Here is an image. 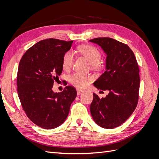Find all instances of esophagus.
Wrapping results in <instances>:
<instances>
[{
	"mask_svg": "<svg viewBox=\"0 0 159 159\" xmlns=\"http://www.w3.org/2000/svg\"><path fill=\"white\" fill-rule=\"evenodd\" d=\"M84 91V90L82 89H77V94L78 95H80L81 93H82Z\"/></svg>",
	"mask_w": 159,
	"mask_h": 159,
	"instance_id": "esophagus-1",
	"label": "esophagus"
}]
</instances>
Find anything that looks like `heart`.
Listing matches in <instances>:
<instances>
[{
    "label": "heart",
    "mask_w": 159,
    "mask_h": 159,
    "mask_svg": "<svg viewBox=\"0 0 159 159\" xmlns=\"http://www.w3.org/2000/svg\"><path fill=\"white\" fill-rule=\"evenodd\" d=\"M78 52L81 55L84 56L89 61L91 67L96 68L99 65V62L102 58L99 50L93 46L81 45L78 48ZM74 63V55L71 51L66 52L62 57V67L64 70H69L71 68ZM91 78L89 75L76 72L70 77V83L76 88H82L87 86Z\"/></svg>",
    "instance_id": "heart-1"
}]
</instances>
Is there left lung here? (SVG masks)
<instances>
[{"label":"left lung","instance_id":"left-lung-1","mask_svg":"<svg viewBox=\"0 0 159 159\" xmlns=\"http://www.w3.org/2000/svg\"><path fill=\"white\" fill-rule=\"evenodd\" d=\"M106 54L105 71L93 83L95 88L108 90L105 98L93 93L90 112L94 121L105 129L121 125L135 109L139 99L140 77L133 52L125 44L111 38H96Z\"/></svg>","mask_w":159,"mask_h":159}]
</instances>
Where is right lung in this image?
<instances>
[{
    "label": "right lung",
    "instance_id": "1",
    "mask_svg": "<svg viewBox=\"0 0 159 159\" xmlns=\"http://www.w3.org/2000/svg\"><path fill=\"white\" fill-rule=\"evenodd\" d=\"M72 42L55 38L41 40L25 53L19 63V99L27 117L42 128L52 129L63 123L76 98V89L70 85L60 93L52 91L63 70L62 57Z\"/></svg>",
    "mask_w": 159,
    "mask_h": 159
}]
</instances>
